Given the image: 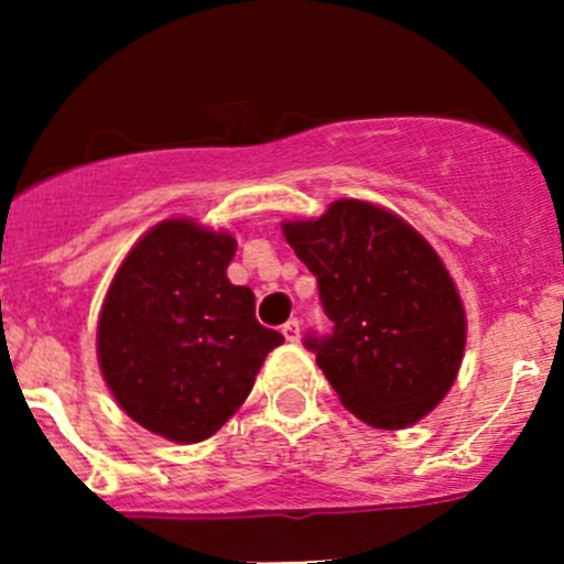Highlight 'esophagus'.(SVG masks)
<instances>
[{"label":"esophagus","instance_id":"obj_1","mask_svg":"<svg viewBox=\"0 0 564 564\" xmlns=\"http://www.w3.org/2000/svg\"><path fill=\"white\" fill-rule=\"evenodd\" d=\"M281 333H283V338L289 340V344H297V340H300V322H297V318H289V322L281 327Z\"/></svg>","mask_w":564,"mask_h":564}]
</instances>
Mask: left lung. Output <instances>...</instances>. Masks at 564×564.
Instances as JSON below:
<instances>
[{
  "instance_id": "8db88e82",
  "label": "left lung",
  "mask_w": 564,
  "mask_h": 564,
  "mask_svg": "<svg viewBox=\"0 0 564 564\" xmlns=\"http://www.w3.org/2000/svg\"><path fill=\"white\" fill-rule=\"evenodd\" d=\"M283 237L318 281L329 338H308L340 403L373 429L434 412L456 384L466 311L451 270L401 215L338 198L322 218L283 220Z\"/></svg>"
}]
</instances>
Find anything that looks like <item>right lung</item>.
Masks as SVG:
<instances>
[{"label": "right lung", "instance_id": "obj_1", "mask_svg": "<svg viewBox=\"0 0 564 564\" xmlns=\"http://www.w3.org/2000/svg\"><path fill=\"white\" fill-rule=\"evenodd\" d=\"M237 240L191 218L152 226L117 267L98 316V366L141 429L196 445L246 403L283 335L226 275Z\"/></svg>", "mask_w": 564, "mask_h": 564}]
</instances>
